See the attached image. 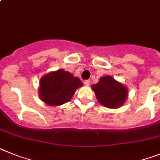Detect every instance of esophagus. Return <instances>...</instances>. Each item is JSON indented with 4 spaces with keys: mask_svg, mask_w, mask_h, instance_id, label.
I'll return each instance as SVG.
<instances>
[{
    "mask_svg": "<svg viewBox=\"0 0 160 160\" xmlns=\"http://www.w3.org/2000/svg\"><path fill=\"white\" fill-rule=\"evenodd\" d=\"M84 84H85L86 86H89L90 84H91V81H90V80H85V81H84Z\"/></svg>",
    "mask_w": 160,
    "mask_h": 160,
    "instance_id": "esophagus-1",
    "label": "esophagus"
}]
</instances>
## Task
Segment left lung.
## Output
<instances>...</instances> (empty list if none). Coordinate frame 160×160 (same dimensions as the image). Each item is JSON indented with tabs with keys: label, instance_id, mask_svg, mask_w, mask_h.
Masks as SVG:
<instances>
[{
	"label": "left lung",
	"instance_id": "left-lung-1",
	"mask_svg": "<svg viewBox=\"0 0 160 160\" xmlns=\"http://www.w3.org/2000/svg\"><path fill=\"white\" fill-rule=\"evenodd\" d=\"M92 89L97 101L109 109L120 108L128 98V88L111 76L101 77L98 83L92 84Z\"/></svg>",
	"mask_w": 160,
	"mask_h": 160
}]
</instances>
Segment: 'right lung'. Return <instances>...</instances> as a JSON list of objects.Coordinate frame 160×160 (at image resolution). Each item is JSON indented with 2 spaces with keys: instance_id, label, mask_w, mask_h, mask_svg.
<instances>
[{
  "instance_id": "obj_1",
  "label": "right lung",
  "mask_w": 160,
  "mask_h": 160,
  "mask_svg": "<svg viewBox=\"0 0 160 160\" xmlns=\"http://www.w3.org/2000/svg\"><path fill=\"white\" fill-rule=\"evenodd\" d=\"M83 86L81 80L71 72L59 69L42 76L38 95L46 105L59 106L68 102L76 89Z\"/></svg>"
}]
</instances>
